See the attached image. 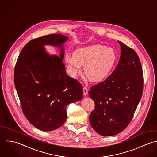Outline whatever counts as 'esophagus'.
Instances as JSON below:
<instances>
[{
	"label": "esophagus",
	"mask_w": 157,
	"mask_h": 157,
	"mask_svg": "<svg viewBox=\"0 0 157 157\" xmlns=\"http://www.w3.org/2000/svg\"><path fill=\"white\" fill-rule=\"evenodd\" d=\"M83 94L84 96H87L88 94V89L86 87L83 88Z\"/></svg>",
	"instance_id": "34e87169"
}]
</instances>
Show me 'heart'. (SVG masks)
<instances>
[{
	"instance_id": "b5f03b06",
	"label": "heart",
	"mask_w": 157,
	"mask_h": 157,
	"mask_svg": "<svg viewBox=\"0 0 157 157\" xmlns=\"http://www.w3.org/2000/svg\"><path fill=\"white\" fill-rule=\"evenodd\" d=\"M117 61L116 52L110 47L94 45L76 49L73 56L65 58L70 75L75 77L84 67V74L91 82H98L105 79L112 73Z\"/></svg>"
}]
</instances>
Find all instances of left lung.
I'll return each mask as SVG.
<instances>
[{"label": "left lung", "mask_w": 157, "mask_h": 157, "mask_svg": "<svg viewBox=\"0 0 157 157\" xmlns=\"http://www.w3.org/2000/svg\"><path fill=\"white\" fill-rule=\"evenodd\" d=\"M118 42L121 56L115 70L89 92L95 104L89 118L90 125L104 136L117 135L125 129L143 94V70L138 55L132 48Z\"/></svg>", "instance_id": "left-lung-1"}]
</instances>
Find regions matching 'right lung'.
I'll use <instances>...</instances> for the list:
<instances>
[{"instance_id":"right-lung-1","label":"right lung","mask_w":157,"mask_h":157,"mask_svg":"<svg viewBox=\"0 0 157 157\" xmlns=\"http://www.w3.org/2000/svg\"><path fill=\"white\" fill-rule=\"evenodd\" d=\"M68 37L46 35L29 41L14 69V85L23 112L32 125L42 131L58 128L67 119L68 104L82 99V86L67 75L63 44ZM60 48V56L50 55L45 45Z\"/></svg>"}]
</instances>
